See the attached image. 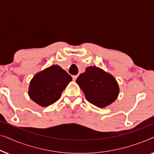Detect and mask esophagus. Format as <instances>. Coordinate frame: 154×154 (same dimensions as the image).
<instances>
[{"instance_id":"1","label":"esophagus","mask_w":154,"mask_h":154,"mask_svg":"<svg viewBox=\"0 0 154 154\" xmlns=\"http://www.w3.org/2000/svg\"><path fill=\"white\" fill-rule=\"evenodd\" d=\"M72 78H73V81H75V80H76V79H77V78H78V75H73V76H72Z\"/></svg>"}]
</instances>
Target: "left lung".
<instances>
[{
    "instance_id": "obj_1",
    "label": "left lung",
    "mask_w": 154,
    "mask_h": 154,
    "mask_svg": "<svg viewBox=\"0 0 154 154\" xmlns=\"http://www.w3.org/2000/svg\"><path fill=\"white\" fill-rule=\"evenodd\" d=\"M76 83L88 102L100 108L111 104L119 94V87L114 77L94 66L87 67L76 79Z\"/></svg>"
}]
</instances>
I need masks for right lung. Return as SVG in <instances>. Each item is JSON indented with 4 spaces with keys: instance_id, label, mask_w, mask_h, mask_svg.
Returning a JSON list of instances; mask_svg holds the SVG:
<instances>
[{
    "instance_id": "right-lung-1",
    "label": "right lung",
    "mask_w": 154,
    "mask_h": 154,
    "mask_svg": "<svg viewBox=\"0 0 154 154\" xmlns=\"http://www.w3.org/2000/svg\"><path fill=\"white\" fill-rule=\"evenodd\" d=\"M72 78L58 65L37 73L30 82L29 95L33 102L45 107L54 104L60 98Z\"/></svg>"
}]
</instances>
